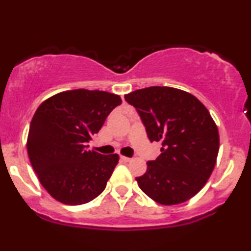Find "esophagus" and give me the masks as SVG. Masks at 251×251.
<instances>
[{
    "mask_svg": "<svg viewBox=\"0 0 251 251\" xmlns=\"http://www.w3.org/2000/svg\"><path fill=\"white\" fill-rule=\"evenodd\" d=\"M120 159H122L124 162H129L132 160L131 158H127V156H122V158H120Z\"/></svg>",
    "mask_w": 251,
    "mask_h": 251,
    "instance_id": "34e87169",
    "label": "esophagus"
}]
</instances>
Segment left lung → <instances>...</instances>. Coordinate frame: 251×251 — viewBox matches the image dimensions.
Wrapping results in <instances>:
<instances>
[{"instance_id": "obj_1", "label": "left lung", "mask_w": 251, "mask_h": 251, "mask_svg": "<svg viewBox=\"0 0 251 251\" xmlns=\"http://www.w3.org/2000/svg\"><path fill=\"white\" fill-rule=\"evenodd\" d=\"M125 99L137 108L151 143L162 144L159 158L135 179L140 189L164 206L188 201L216 164L220 135L209 111L195 96L170 86L135 90Z\"/></svg>"}]
</instances>
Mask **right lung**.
<instances>
[{"label":"right lung","instance_id":"1","mask_svg":"<svg viewBox=\"0 0 251 251\" xmlns=\"http://www.w3.org/2000/svg\"><path fill=\"white\" fill-rule=\"evenodd\" d=\"M122 98L99 90H69L39 105L30 123L26 150L41 185L70 206L92 201L104 191L119 155L87 150Z\"/></svg>","mask_w":251,"mask_h":251}]
</instances>
